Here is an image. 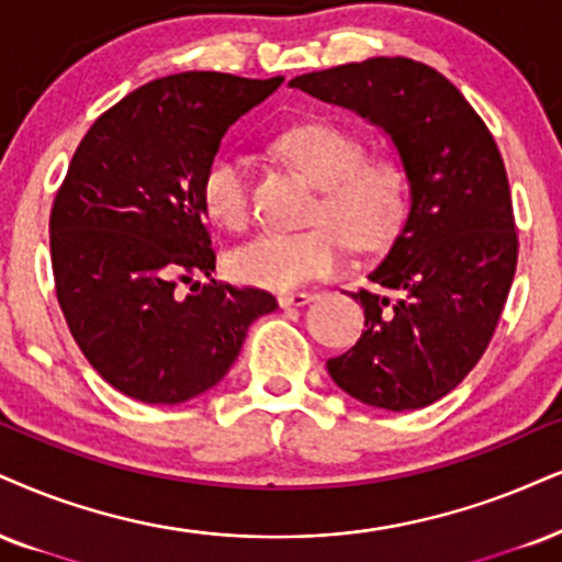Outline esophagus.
<instances>
[{"mask_svg":"<svg viewBox=\"0 0 562 562\" xmlns=\"http://www.w3.org/2000/svg\"><path fill=\"white\" fill-rule=\"evenodd\" d=\"M313 300H315V294H310V292H286V294L279 296V304L283 310H286V307H304V304L313 302Z\"/></svg>","mask_w":562,"mask_h":562,"instance_id":"esophagus-1","label":"esophagus"}]
</instances>
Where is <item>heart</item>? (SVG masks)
Instances as JSON below:
<instances>
[{"instance_id":"obj_1","label":"heart","mask_w":562,"mask_h":562,"mask_svg":"<svg viewBox=\"0 0 562 562\" xmlns=\"http://www.w3.org/2000/svg\"><path fill=\"white\" fill-rule=\"evenodd\" d=\"M281 148L317 187V216L334 221L302 232L262 228L226 255L228 273L249 286L292 289L330 273L344 255V237L357 249H378L398 234L408 211V182L393 158H362L364 145L330 122H304L281 135ZM216 224L237 228L249 216V158L221 154L200 184Z\"/></svg>"}]
</instances>
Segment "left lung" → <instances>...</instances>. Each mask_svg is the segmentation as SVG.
I'll return each mask as SVG.
<instances>
[{
  "instance_id": "obj_1",
  "label": "left lung",
  "mask_w": 562,
  "mask_h": 562,
  "mask_svg": "<svg viewBox=\"0 0 562 562\" xmlns=\"http://www.w3.org/2000/svg\"><path fill=\"white\" fill-rule=\"evenodd\" d=\"M375 124L408 182L398 234L367 279L357 346L325 362L351 398L412 412L446 396L487 349L514 283L518 239L503 156L438 69L372 57L289 82Z\"/></svg>"
}]
</instances>
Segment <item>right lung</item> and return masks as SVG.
Listing matches in <instances>:
<instances>
[{"instance_id":"1","label":"right lung","mask_w":562,"mask_h":562,"mask_svg":"<svg viewBox=\"0 0 562 562\" xmlns=\"http://www.w3.org/2000/svg\"><path fill=\"white\" fill-rule=\"evenodd\" d=\"M283 78L179 72L93 122L54 200L52 268L69 334L93 370L143 404H184L237 362L247 328L279 304L221 286L200 195L239 116ZM203 272L207 284L191 282ZM191 282L179 297L176 283Z\"/></svg>"}]
</instances>
